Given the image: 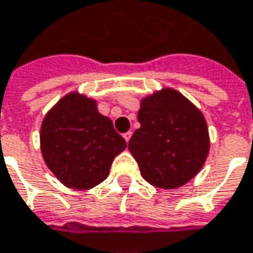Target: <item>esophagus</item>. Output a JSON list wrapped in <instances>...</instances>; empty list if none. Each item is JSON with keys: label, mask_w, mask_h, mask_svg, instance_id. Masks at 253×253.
<instances>
[{"label": "esophagus", "mask_w": 253, "mask_h": 253, "mask_svg": "<svg viewBox=\"0 0 253 253\" xmlns=\"http://www.w3.org/2000/svg\"><path fill=\"white\" fill-rule=\"evenodd\" d=\"M123 137H125V140L126 141L130 140V137H131V131H127V133H125V134H123Z\"/></svg>", "instance_id": "obj_1"}]
</instances>
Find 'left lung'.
Wrapping results in <instances>:
<instances>
[{"mask_svg":"<svg viewBox=\"0 0 253 253\" xmlns=\"http://www.w3.org/2000/svg\"><path fill=\"white\" fill-rule=\"evenodd\" d=\"M140 127L128 141L141 176L160 189L186 185L209 155V130L202 112L183 94L162 88L141 98Z\"/></svg>","mask_w":253,"mask_h":253,"instance_id":"8db88e82","label":"left lung"}]
</instances>
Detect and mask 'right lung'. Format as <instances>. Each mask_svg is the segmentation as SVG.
Here are the masks:
<instances>
[{"instance_id": "1", "label": "right lung", "mask_w": 253, "mask_h": 253, "mask_svg": "<svg viewBox=\"0 0 253 253\" xmlns=\"http://www.w3.org/2000/svg\"><path fill=\"white\" fill-rule=\"evenodd\" d=\"M47 168L67 187L88 190L101 183L126 140L112 120L97 110L94 98L68 93L45 114L40 131Z\"/></svg>"}]
</instances>
